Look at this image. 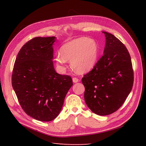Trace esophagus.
<instances>
[{"label":"esophagus","instance_id":"obj_1","mask_svg":"<svg viewBox=\"0 0 146 146\" xmlns=\"http://www.w3.org/2000/svg\"><path fill=\"white\" fill-rule=\"evenodd\" d=\"M73 82L74 83H77L79 82V80L77 78H76V77H74V78H73Z\"/></svg>","mask_w":146,"mask_h":146}]
</instances>
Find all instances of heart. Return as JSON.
Returning <instances> with one entry per match:
<instances>
[{
	"instance_id": "b5f03b06",
	"label": "heart",
	"mask_w": 146,
	"mask_h": 146,
	"mask_svg": "<svg viewBox=\"0 0 146 146\" xmlns=\"http://www.w3.org/2000/svg\"><path fill=\"white\" fill-rule=\"evenodd\" d=\"M61 53L56 55V63L63 66L71 60L73 69L80 73L92 70L97 61L98 48L94 39L82 37L65 43L61 46Z\"/></svg>"
}]
</instances>
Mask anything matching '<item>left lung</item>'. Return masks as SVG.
<instances>
[{
	"instance_id": "left-lung-1",
	"label": "left lung",
	"mask_w": 146,
	"mask_h": 146,
	"mask_svg": "<svg viewBox=\"0 0 146 146\" xmlns=\"http://www.w3.org/2000/svg\"><path fill=\"white\" fill-rule=\"evenodd\" d=\"M103 33L106 38L104 54L82 79L86 104L99 115H107L119 109L134 83V71L127 49L113 35Z\"/></svg>"
}]
</instances>
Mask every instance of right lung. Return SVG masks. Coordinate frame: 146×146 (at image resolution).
<instances>
[{"label": "right lung", "instance_id": "right-lung-1", "mask_svg": "<svg viewBox=\"0 0 146 146\" xmlns=\"http://www.w3.org/2000/svg\"><path fill=\"white\" fill-rule=\"evenodd\" d=\"M55 37L27 42L15 59L12 85L23 110L33 119L49 122L56 117L73 85L69 75L56 72L52 63Z\"/></svg>", "mask_w": 146, "mask_h": 146}]
</instances>
